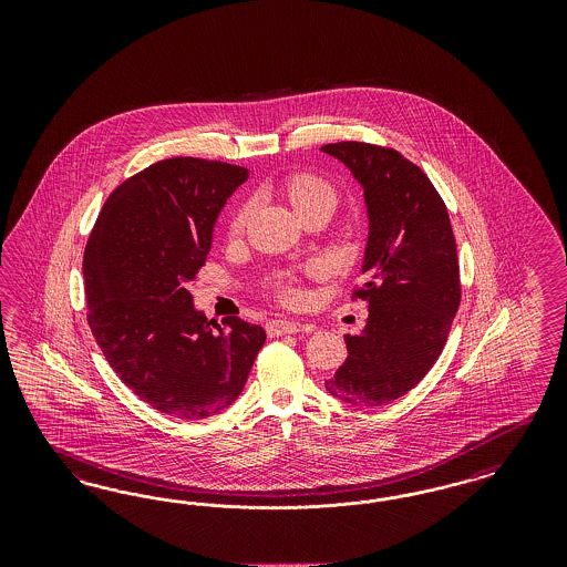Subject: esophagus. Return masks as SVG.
Segmentation results:
<instances>
[{
    "label": "esophagus",
    "instance_id": "obj_1",
    "mask_svg": "<svg viewBox=\"0 0 567 567\" xmlns=\"http://www.w3.org/2000/svg\"><path fill=\"white\" fill-rule=\"evenodd\" d=\"M312 324H301L297 321H287V319H274L270 323L266 324V331L271 338L285 336V333H299V331H312Z\"/></svg>",
    "mask_w": 567,
    "mask_h": 567
}]
</instances>
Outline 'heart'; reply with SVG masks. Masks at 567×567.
Segmentation results:
<instances>
[{"label": "heart", "instance_id": "obj_1", "mask_svg": "<svg viewBox=\"0 0 567 567\" xmlns=\"http://www.w3.org/2000/svg\"><path fill=\"white\" fill-rule=\"evenodd\" d=\"M285 195H287V199L293 206L297 215L303 213L306 208L315 206V204H321V202L333 204L336 202V190H333V187L323 178L315 176V174H296V176H291L285 183ZM250 210L252 208L246 204L234 216V223H231V234L234 236H240L244 229H246V223L250 218ZM278 296H280L282 301H287V303H297L301 299V291H299V287H297L291 278H285L278 285Z\"/></svg>", "mask_w": 567, "mask_h": 567}]
</instances>
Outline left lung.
Segmentation results:
<instances>
[{
    "mask_svg": "<svg viewBox=\"0 0 567 567\" xmlns=\"http://www.w3.org/2000/svg\"><path fill=\"white\" fill-rule=\"evenodd\" d=\"M321 151L351 169L370 218L361 268L368 282L354 291L370 317L359 336L344 338L349 357L324 389L349 404H389L432 370L457 315L451 218L432 181L402 153L365 142Z\"/></svg>",
    "mask_w": 567,
    "mask_h": 567,
    "instance_id": "obj_1",
    "label": "left lung"
}]
</instances>
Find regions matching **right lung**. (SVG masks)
Returning <instances> with one entry per match:
<instances>
[{
  "instance_id": "obj_1",
  "label": "right lung",
  "mask_w": 567,
  "mask_h": 567,
  "mask_svg": "<svg viewBox=\"0 0 567 567\" xmlns=\"http://www.w3.org/2000/svg\"><path fill=\"white\" fill-rule=\"evenodd\" d=\"M248 178L231 163L174 157L110 193L84 248L89 327L135 395L174 419H208L243 393L266 331L195 310L218 213Z\"/></svg>"
}]
</instances>
